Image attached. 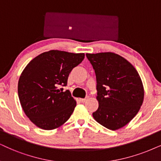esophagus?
<instances>
[{
    "label": "esophagus",
    "instance_id": "34e87169",
    "mask_svg": "<svg viewBox=\"0 0 161 161\" xmlns=\"http://www.w3.org/2000/svg\"><path fill=\"white\" fill-rule=\"evenodd\" d=\"M87 100V98H84V99H80V101L82 102V103H85V101Z\"/></svg>",
    "mask_w": 161,
    "mask_h": 161
}]
</instances>
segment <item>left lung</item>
I'll list each match as a JSON object with an SVG mask.
<instances>
[{
    "mask_svg": "<svg viewBox=\"0 0 161 161\" xmlns=\"http://www.w3.org/2000/svg\"><path fill=\"white\" fill-rule=\"evenodd\" d=\"M95 71L99 108L93 113L97 123L111 130L123 127L143 104L144 91L137 71L113 53H87Z\"/></svg>",
    "mask_w": 161,
    "mask_h": 161,
    "instance_id": "obj_1",
    "label": "left lung"
}]
</instances>
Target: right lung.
I'll return each mask as SVG.
<instances>
[{"label":"right lung","mask_w":161,"mask_h":161,"mask_svg":"<svg viewBox=\"0 0 161 161\" xmlns=\"http://www.w3.org/2000/svg\"><path fill=\"white\" fill-rule=\"evenodd\" d=\"M85 58L84 53L50 50L26 66L19 78L18 93L25 114L44 130L63 125L74 112L76 101L68 90V76Z\"/></svg>","instance_id":"right-lung-1"}]
</instances>
